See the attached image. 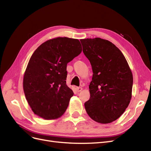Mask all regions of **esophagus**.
<instances>
[{
    "label": "esophagus",
    "mask_w": 151,
    "mask_h": 151,
    "mask_svg": "<svg viewBox=\"0 0 151 151\" xmlns=\"http://www.w3.org/2000/svg\"><path fill=\"white\" fill-rule=\"evenodd\" d=\"M76 91H77V92H81V91L83 90V88H81V87H77V88H76Z\"/></svg>",
    "instance_id": "1"
}]
</instances>
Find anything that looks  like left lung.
Returning <instances> with one entry per match:
<instances>
[{
  "mask_svg": "<svg viewBox=\"0 0 151 151\" xmlns=\"http://www.w3.org/2000/svg\"><path fill=\"white\" fill-rule=\"evenodd\" d=\"M93 69L90 98L84 103L91 118L106 124L124 113L132 98L133 75L125 57L115 45L100 38L80 40Z\"/></svg>",
  "mask_w": 151,
  "mask_h": 151,
  "instance_id": "8db88e82",
  "label": "left lung"
}]
</instances>
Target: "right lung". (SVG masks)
I'll return each mask as SVG.
<instances>
[{
  "mask_svg": "<svg viewBox=\"0 0 151 151\" xmlns=\"http://www.w3.org/2000/svg\"><path fill=\"white\" fill-rule=\"evenodd\" d=\"M82 52L79 40L58 37L39 46L23 77L26 99L35 115L53 120L65 113L74 93L66 84L67 65Z\"/></svg>",
  "mask_w": 151,
  "mask_h": 151,
  "instance_id": "add662e5",
  "label": "right lung"
}]
</instances>
